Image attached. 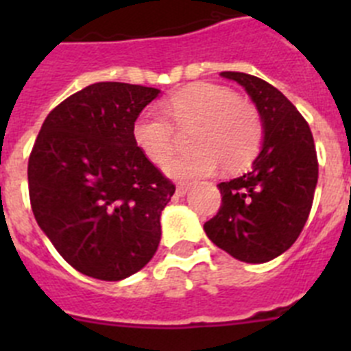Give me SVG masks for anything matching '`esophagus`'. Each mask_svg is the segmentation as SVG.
Listing matches in <instances>:
<instances>
[{"instance_id": "1", "label": "esophagus", "mask_w": 351, "mask_h": 351, "mask_svg": "<svg viewBox=\"0 0 351 351\" xmlns=\"http://www.w3.org/2000/svg\"><path fill=\"white\" fill-rule=\"evenodd\" d=\"M188 188H190L188 184H178V188H176V197H184Z\"/></svg>"}]
</instances>
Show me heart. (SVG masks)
Instances as JSON below:
<instances>
[{"instance_id":"heart-1","label":"heart","mask_w":351,"mask_h":351,"mask_svg":"<svg viewBox=\"0 0 351 351\" xmlns=\"http://www.w3.org/2000/svg\"><path fill=\"white\" fill-rule=\"evenodd\" d=\"M191 149L165 163L170 178L193 179L221 165L244 169L262 147L265 126L258 108L239 100L237 93L218 84L200 82L178 91L161 104V112L147 108L133 123V141L142 153L161 163L178 142V132H190Z\"/></svg>"}]
</instances>
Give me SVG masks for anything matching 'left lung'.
Masks as SVG:
<instances>
[{
  "mask_svg": "<svg viewBox=\"0 0 351 351\" xmlns=\"http://www.w3.org/2000/svg\"><path fill=\"white\" fill-rule=\"evenodd\" d=\"M221 75L255 101L265 137L253 170L218 184L221 207L204 230L234 258L263 263L295 243L308 221L318 182L315 141L308 121L274 86L243 71Z\"/></svg>",
  "mask_w": 351,
  "mask_h": 351,
  "instance_id": "8db88e82",
  "label": "left lung"
}]
</instances>
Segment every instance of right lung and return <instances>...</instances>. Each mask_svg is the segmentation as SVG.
I'll return each instance as SVG.
<instances>
[{
  "mask_svg": "<svg viewBox=\"0 0 351 351\" xmlns=\"http://www.w3.org/2000/svg\"><path fill=\"white\" fill-rule=\"evenodd\" d=\"M158 89L96 82L49 112L27 161L36 223L71 267L119 281L156 253L176 184L133 141Z\"/></svg>",
  "mask_w": 351,
  "mask_h": 351,
  "instance_id": "add662e5",
  "label": "right lung"
}]
</instances>
